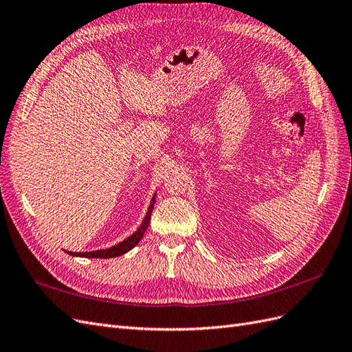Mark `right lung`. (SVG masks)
<instances>
[{
    "label": "right lung",
    "mask_w": 352,
    "mask_h": 352,
    "mask_svg": "<svg viewBox=\"0 0 352 352\" xmlns=\"http://www.w3.org/2000/svg\"><path fill=\"white\" fill-rule=\"evenodd\" d=\"M153 206H155V197L152 199V202H150L148 210H147V214L144 217V221L142 223V226L137 228V232L134 234H131L128 239H125L124 242H120V243H118L112 248H109V249L93 250V252H67V254L74 255V256H85V258H115V256H120V255L126 254L128 250H131L140 242V240L143 239L146 230L148 227V223H150V217H152Z\"/></svg>",
    "instance_id": "1"
}]
</instances>
